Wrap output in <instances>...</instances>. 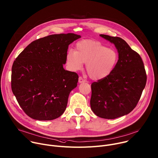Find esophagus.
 <instances>
[{
  "label": "esophagus",
  "mask_w": 158,
  "mask_h": 158,
  "mask_svg": "<svg viewBox=\"0 0 158 158\" xmlns=\"http://www.w3.org/2000/svg\"><path fill=\"white\" fill-rule=\"evenodd\" d=\"M85 82V81L84 79H83L82 77H79V83H82V82Z\"/></svg>",
  "instance_id": "1"
}]
</instances>
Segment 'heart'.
Returning <instances> with one entry per match:
<instances>
[{
    "mask_svg": "<svg viewBox=\"0 0 158 158\" xmlns=\"http://www.w3.org/2000/svg\"><path fill=\"white\" fill-rule=\"evenodd\" d=\"M118 61V52L107 48L101 42L93 40L79 42L76 51H70L66 55L67 66L73 71L82 69L86 64V71L92 79L99 80L107 77Z\"/></svg>",
    "mask_w": 158,
    "mask_h": 158,
    "instance_id": "b5f03b06",
    "label": "heart"
}]
</instances>
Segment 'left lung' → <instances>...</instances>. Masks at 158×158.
<instances>
[{
  "instance_id": "1",
  "label": "left lung",
  "mask_w": 158,
  "mask_h": 158,
  "mask_svg": "<svg viewBox=\"0 0 158 158\" xmlns=\"http://www.w3.org/2000/svg\"><path fill=\"white\" fill-rule=\"evenodd\" d=\"M118 50L117 64L107 77L91 84L90 104L99 118L116 119L131 112L136 106L146 84V73L141 56L118 37L101 34Z\"/></svg>"
}]
</instances>
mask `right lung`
<instances>
[{"label":"right lung","mask_w":158,"mask_h":158,"mask_svg":"<svg viewBox=\"0 0 158 158\" xmlns=\"http://www.w3.org/2000/svg\"><path fill=\"white\" fill-rule=\"evenodd\" d=\"M81 36L73 33L50 35L32 42L14 60L11 87L16 99L30 118L50 121L65 111L79 76L65 71L69 45Z\"/></svg>","instance_id":"obj_1"}]
</instances>
